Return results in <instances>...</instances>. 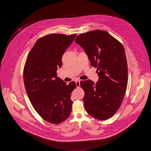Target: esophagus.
Here are the masks:
<instances>
[{
    "instance_id": "esophagus-1",
    "label": "esophagus",
    "mask_w": 151,
    "mask_h": 151,
    "mask_svg": "<svg viewBox=\"0 0 151 151\" xmlns=\"http://www.w3.org/2000/svg\"><path fill=\"white\" fill-rule=\"evenodd\" d=\"M76 87L79 88L80 87V81H76Z\"/></svg>"
}]
</instances>
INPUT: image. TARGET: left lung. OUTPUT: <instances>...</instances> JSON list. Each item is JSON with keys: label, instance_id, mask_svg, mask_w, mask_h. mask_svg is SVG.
<instances>
[{"label": "left lung", "instance_id": "left-lung-1", "mask_svg": "<svg viewBox=\"0 0 151 151\" xmlns=\"http://www.w3.org/2000/svg\"><path fill=\"white\" fill-rule=\"evenodd\" d=\"M75 42L87 54L99 76L96 84L81 82L85 109L93 118L106 120L118 111L128 83V66L121 43L107 32L96 30L78 35Z\"/></svg>", "mask_w": 151, "mask_h": 151}]
</instances>
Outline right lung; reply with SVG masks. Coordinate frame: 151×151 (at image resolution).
Listing matches in <instances>:
<instances>
[{
    "mask_svg": "<svg viewBox=\"0 0 151 151\" xmlns=\"http://www.w3.org/2000/svg\"><path fill=\"white\" fill-rule=\"evenodd\" d=\"M76 34H50L40 37L29 52L23 70L26 93L33 108L45 121L58 124L72 112L75 82L66 84L57 76L62 56Z\"/></svg>",
    "mask_w": 151,
    "mask_h": 151,
    "instance_id": "obj_1",
    "label": "right lung"
}]
</instances>
